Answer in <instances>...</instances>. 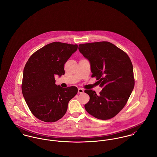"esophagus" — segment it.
Here are the masks:
<instances>
[{"instance_id":"esophagus-1","label":"esophagus","mask_w":157,"mask_h":157,"mask_svg":"<svg viewBox=\"0 0 157 157\" xmlns=\"http://www.w3.org/2000/svg\"><path fill=\"white\" fill-rule=\"evenodd\" d=\"M83 92H84V90H83L82 88H78V93L82 94Z\"/></svg>"}]
</instances>
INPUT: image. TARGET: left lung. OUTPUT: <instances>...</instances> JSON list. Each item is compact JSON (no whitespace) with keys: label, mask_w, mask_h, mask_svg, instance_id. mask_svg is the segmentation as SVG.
<instances>
[{"label":"left lung","mask_w":157,"mask_h":157,"mask_svg":"<svg viewBox=\"0 0 157 157\" xmlns=\"http://www.w3.org/2000/svg\"><path fill=\"white\" fill-rule=\"evenodd\" d=\"M78 49L90 61L91 77L102 88L98 95L94 90H85L90 97L85 109L98 119H111L124 107L134 88L131 60L124 51L109 42L80 44Z\"/></svg>","instance_id":"left-lung-1"}]
</instances>
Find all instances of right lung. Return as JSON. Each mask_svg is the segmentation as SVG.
<instances>
[{
    "instance_id": "obj_1",
    "label": "right lung",
    "mask_w": 157,
    "mask_h": 157,
    "mask_svg": "<svg viewBox=\"0 0 157 157\" xmlns=\"http://www.w3.org/2000/svg\"><path fill=\"white\" fill-rule=\"evenodd\" d=\"M78 45L55 42L39 49L29 58L23 74L22 90L32 113L45 122H55L66 113L75 86L56 85L55 75L65 74L64 65Z\"/></svg>"
}]
</instances>
